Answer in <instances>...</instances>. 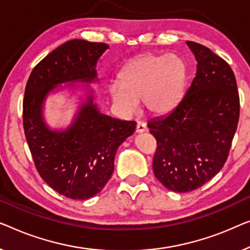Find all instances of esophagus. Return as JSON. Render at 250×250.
<instances>
[{"label": "esophagus", "mask_w": 250, "mask_h": 250, "mask_svg": "<svg viewBox=\"0 0 250 250\" xmlns=\"http://www.w3.org/2000/svg\"><path fill=\"white\" fill-rule=\"evenodd\" d=\"M144 131H146V124H145V122L138 121V122H137V125H136V132L137 133H142Z\"/></svg>", "instance_id": "1"}]
</instances>
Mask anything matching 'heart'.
<instances>
[{"label":"heart","instance_id":"1","mask_svg":"<svg viewBox=\"0 0 250 250\" xmlns=\"http://www.w3.org/2000/svg\"><path fill=\"white\" fill-rule=\"evenodd\" d=\"M186 65L177 55L143 54L126 63L119 83L108 88L112 101L125 114H131L137 102L152 113H162L178 103L184 90Z\"/></svg>","mask_w":250,"mask_h":250}]
</instances>
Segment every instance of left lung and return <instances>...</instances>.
<instances>
[{"mask_svg": "<svg viewBox=\"0 0 250 250\" xmlns=\"http://www.w3.org/2000/svg\"><path fill=\"white\" fill-rule=\"evenodd\" d=\"M197 72L184 98L170 113L147 125L157 143L153 171L175 192L202 187L227 162L240 113L234 73L208 47L187 42Z\"/></svg>", "mask_w": 250, "mask_h": 250, "instance_id": "obj_1", "label": "left lung"}]
</instances>
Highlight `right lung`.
Instances as JSON below:
<instances>
[{
    "label": "right lung",
    "instance_id": "right-lung-1",
    "mask_svg": "<svg viewBox=\"0 0 250 250\" xmlns=\"http://www.w3.org/2000/svg\"><path fill=\"white\" fill-rule=\"evenodd\" d=\"M106 48L105 43L66 42L35 66L24 89L23 130L35 167L51 188L71 199L86 200L104 188L118 147L135 132L136 122L100 113L89 96L68 129L52 131L43 120V103L60 83L97 80L95 68Z\"/></svg>",
    "mask_w": 250,
    "mask_h": 250
}]
</instances>
